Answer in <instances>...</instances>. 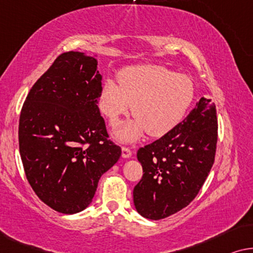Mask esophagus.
<instances>
[{
	"instance_id": "esophagus-1",
	"label": "esophagus",
	"mask_w": 253,
	"mask_h": 253,
	"mask_svg": "<svg viewBox=\"0 0 253 253\" xmlns=\"http://www.w3.org/2000/svg\"><path fill=\"white\" fill-rule=\"evenodd\" d=\"M131 154H133V152H131V150H130L129 148L123 147V149H122L123 158H130L131 157Z\"/></svg>"
}]
</instances>
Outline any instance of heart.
<instances>
[{
  "label": "heart",
  "instance_id": "1",
  "mask_svg": "<svg viewBox=\"0 0 253 253\" xmlns=\"http://www.w3.org/2000/svg\"><path fill=\"white\" fill-rule=\"evenodd\" d=\"M195 87L189 77L161 65L127 67L119 81L106 78L99 108L115 122L131 108L133 119L116 124L113 134L122 142H134L147 133L162 136L179 124L193 103Z\"/></svg>",
  "mask_w": 253,
  "mask_h": 253
}]
</instances>
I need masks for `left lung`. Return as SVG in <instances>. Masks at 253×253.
Returning a JSON list of instances; mask_svg holds the SVG:
<instances>
[{
	"instance_id": "8db88e82",
	"label": "left lung",
	"mask_w": 253,
	"mask_h": 253,
	"mask_svg": "<svg viewBox=\"0 0 253 253\" xmlns=\"http://www.w3.org/2000/svg\"><path fill=\"white\" fill-rule=\"evenodd\" d=\"M216 141L215 105L202 97L186 119L138 149L143 176L133 190L136 211L147 219L159 220L189 205L214 163Z\"/></svg>"
}]
</instances>
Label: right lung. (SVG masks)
I'll list each match as a JSON object with an SVG mask.
<instances>
[{"label": "right lung", "instance_id": "right-lung-1", "mask_svg": "<svg viewBox=\"0 0 253 253\" xmlns=\"http://www.w3.org/2000/svg\"><path fill=\"white\" fill-rule=\"evenodd\" d=\"M97 59L69 51L57 57L28 92L19 118V151L32 189L64 214L90 204L98 180L122 156L97 106Z\"/></svg>", "mask_w": 253, "mask_h": 253}]
</instances>
